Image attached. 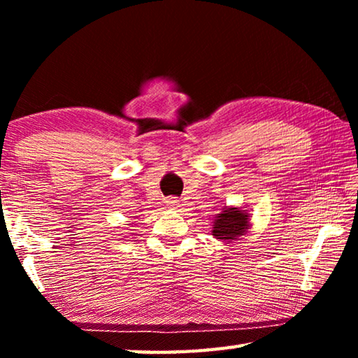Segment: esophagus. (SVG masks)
I'll return each instance as SVG.
<instances>
[{
	"mask_svg": "<svg viewBox=\"0 0 358 358\" xmlns=\"http://www.w3.org/2000/svg\"><path fill=\"white\" fill-rule=\"evenodd\" d=\"M166 205L169 208H172V210H175V208H178L180 207V203H178V201H177V197H169V199H166Z\"/></svg>",
	"mask_w": 358,
	"mask_h": 358,
	"instance_id": "1",
	"label": "esophagus"
}]
</instances>
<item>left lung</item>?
<instances>
[{"mask_svg": "<svg viewBox=\"0 0 358 358\" xmlns=\"http://www.w3.org/2000/svg\"><path fill=\"white\" fill-rule=\"evenodd\" d=\"M251 227V215L238 207H224L213 222V237L222 241L238 240Z\"/></svg>", "mask_w": 358, "mask_h": 358, "instance_id": "1", "label": "left lung"}]
</instances>
